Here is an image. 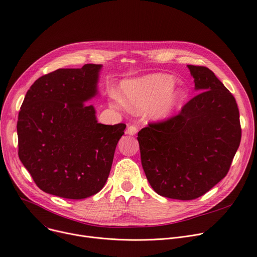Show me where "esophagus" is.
I'll return each instance as SVG.
<instances>
[{"instance_id":"34e87169","label":"esophagus","mask_w":257,"mask_h":257,"mask_svg":"<svg viewBox=\"0 0 257 257\" xmlns=\"http://www.w3.org/2000/svg\"><path fill=\"white\" fill-rule=\"evenodd\" d=\"M138 131H139V129H138V127L136 125H130L127 128L126 133L129 134V136H136V134L138 133Z\"/></svg>"}]
</instances>
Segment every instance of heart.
<instances>
[{"label":"heart","mask_w":257,"mask_h":257,"mask_svg":"<svg viewBox=\"0 0 257 257\" xmlns=\"http://www.w3.org/2000/svg\"><path fill=\"white\" fill-rule=\"evenodd\" d=\"M175 80L167 74H152L125 81L121 90L132 110L143 112L150 108V115L157 120L168 118L185 100L186 91L173 86ZM115 105H121L119 98Z\"/></svg>","instance_id":"obj_1"}]
</instances>
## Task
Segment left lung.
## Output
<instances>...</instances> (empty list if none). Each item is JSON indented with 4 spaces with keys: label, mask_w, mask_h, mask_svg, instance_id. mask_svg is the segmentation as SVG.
<instances>
[{
    "label": "left lung",
    "mask_w": 257,
    "mask_h": 257,
    "mask_svg": "<svg viewBox=\"0 0 257 257\" xmlns=\"http://www.w3.org/2000/svg\"><path fill=\"white\" fill-rule=\"evenodd\" d=\"M201 91L176 116L138 134L146 177L160 196L194 200L227 175L241 129L232 93L205 66L187 65Z\"/></svg>",
    "instance_id": "8db88e82"
}]
</instances>
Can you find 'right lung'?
<instances>
[{"instance_id": "right-lung-1", "label": "right lung", "mask_w": 257, "mask_h": 257, "mask_svg": "<svg viewBox=\"0 0 257 257\" xmlns=\"http://www.w3.org/2000/svg\"><path fill=\"white\" fill-rule=\"evenodd\" d=\"M102 66L56 70L26 93L17 125L19 157L45 193L85 199L109 176L126 125L98 123L96 109L86 103L98 94Z\"/></svg>"}]
</instances>
